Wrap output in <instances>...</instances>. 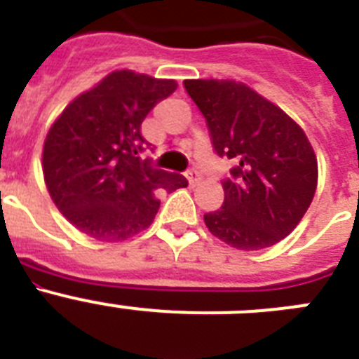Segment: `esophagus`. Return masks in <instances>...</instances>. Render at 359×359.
Here are the masks:
<instances>
[{
    "mask_svg": "<svg viewBox=\"0 0 359 359\" xmlns=\"http://www.w3.org/2000/svg\"><path fill=\"white\" fill-rule=\"evenodd\" d=\"M185 176H187V180H189V183H190V185H192V187L198 185L199 180H201V177H199L198 170H189V172H187Z\"/></svg>",
    "mask_w": 359,
    "mask_h": 359,
    "instance_id": "1",
    "label": "esophagus"
}]
</instances>
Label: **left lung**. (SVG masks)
<instances>
[{
    "instance_id": "8db88e82",
    "label": "left lung",
    "mask_w": 359,
    "mask_h": 359,
    "mask_svg": "<svg viewBox=\"0 0 359 359\" xmlns=\"http://www.w3.org/2000/svg\"><path fill=\"white\" fill-rule=\"evenodd\" d=\"M183 86L207 120L214 151L237 163L223 182V207L205 214V224L231 248L273 246L315 198L318 163L306 133L243 82L189 79Z\"/></svg>"
}]
</instances>
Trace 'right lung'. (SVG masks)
Instances as JSON below:
<instances>
[{"label": "right lung", "instance_id": "obj_1", "mask_svg": "<svg viewBox=\"0 0 359 359\" xmlns=\"http://www.w3.org/2000/svg\"><path fill=\"white\" fill-rule=\"evenodd\" d=\"M176 88L172 79L120 69L79 95L53 122L43 147L44 183L82 233L106 243L129 239L154 221L160 190L189 185L140 156L142 122Z\"/></svg>", "mask_w": 359, "mask_h": 359}]
</instances>
